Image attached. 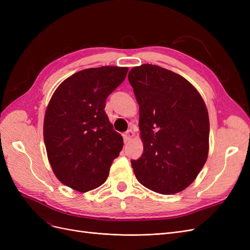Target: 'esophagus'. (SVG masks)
<instances>
[{"instance_id": "34e87169", "label": "esophagus", "mask_w": 250, "mask_h": 250, "mask_svg": "<svg viewBox=\"0 0 250 250\" xmlns=\"http://www.w3.org/2000/svg\"><path fill=\"white\" fill-rule=\"evenodd\" d=\"M133 137H134V132H133L131 129H129V130H128V131L124 134L125 141H128V142H129L130 140H132Z\"/></svg>"}]
</instances>
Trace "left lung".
Instances as JSON below:
<instances>
[{
    "mask_svg": "<svg viewBox=\"0 0 250 250\" xmlns=\"http://www.w3.org/2000/svg\"><path fill=\"white\" fill-rule=\"evenodd\" d=\"M140 106L144 152L131 161L139 183L163 195L184 191L197 177L209 149L207 105L193 84L155 64L128 74Z\"/></svg>",
    "mask_w": 250,
    "mask_h": 250,
    "instance_id": "obj_1",
    "label": "left lung"
}]
</instances>
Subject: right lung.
I'll return each instance as SVG.
<instances>
[{
  "instance_id": "obj_1",
  "label": "right lung",
  "mask_w": 250,
  "mask_h": 250,
  "mask_svg": "<svg viewBox=\"0 0 250 250\" xmlns=\"http://www.w3.org/2000/svg\"><path fill=\"white\" fill-rule=\"evenodd\" d=\"M128 67L105 65L73 74L53 93L43 119V141L59 181L85 193L100 187L123 148L104 111L106 98Z\"/></svg>"
}]
</instances>
